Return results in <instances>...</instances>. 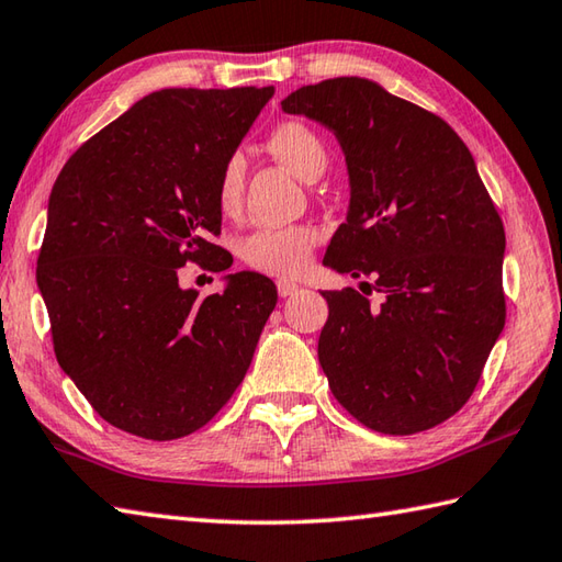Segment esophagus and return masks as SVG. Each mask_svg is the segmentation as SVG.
I'll list each match as a JSON object with an SVG mask.
<instances>
[{"label":"esophagus","mask_w":562,"mask_h":562,"mask_svg":"<svg viewBox=\"0 0 562 562\" xmlns=\"http://www.w3.org/2000/svg\"><path fill=\"white\" fill-rule=\"evenodd\" d=\"M296 292H300V284H296V282H292V280H278V294L282 296V300H284V296L296 294Z\"/></svg>","instance_id":"34e87169"}]
</instances>
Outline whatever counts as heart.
Here are the masks:
<instances>
[{"mask_svg": "<svg viewBox=\"0 0 562 562\" xmlns=\"http://www.w3.org/2000/svg\"><path fill=\"white\" fill-rule=\"evenodd\" d=\"M268 150L284 168L306 182L316 180L328 162V150L322 136L302 121H282L268 134ZM246 187V160L234 153L222 168L216 184V202L224 214H234L244 200ZM318 244V234L312 226H284L260 228L240 244V258L252 270L292 278L312 258Z\"/></svg>", "mask_w": 562, "mask_h": 562, "instance_id": "heart-1", "label": "heart"}]
</instances>
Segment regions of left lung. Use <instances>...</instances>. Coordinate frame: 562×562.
Wrapping results in <instances>:
<instances>
[{
  "label": "left lung",
  "mask_w": 562,
  "mask_h": 562,
  "mask_svg": "<svg viewBox=\"0 0 562 562\" xmlns=\"http://www.w3.org/2000/svg\"><path fill=\"white\" fill-rule=\"evenodd\" d=\"M334 131L350 206L324 266L375 288L322 292L318 362L334 397L380 434L450 419L475 392L504 328V226L477 165L441 116L362 77H334L282 99Z\"/></svg>",
  "instance_id": "obj_1"
}]
</instances>
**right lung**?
<instances>
[{
    "label": "right lung",
    "mask_w": 562,
    "mask_h": 562,
    "mask_svg": "<svg viewBox=\"0 0 562 562\" xmlns=\"http://www.w3.org/2000/svg\"><path fill=\"white\" fill-rule=\"evenodd\" d=\"M272 87L160 90L77 148L48 200L38 290L53 350L104 422L148 441L190 436L244 382L278 304L266 274L182 290L231 268L216 184Z\"/></svg>",
    "instance_id": "right-lung-1"
}]
</instances>
